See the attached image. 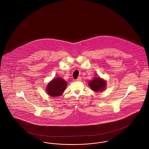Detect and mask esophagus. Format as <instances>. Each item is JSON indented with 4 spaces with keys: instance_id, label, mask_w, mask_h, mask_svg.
<instances>
[{
    "instance_id": "34e87169",
    "label": "esophagus",
    "mask_w": 149,
    "mask_h": 149,
    "mask_svg": "<svg viewBox=\"0 0 149 149\" xmlns=\"http://www.w3.org/2000/svg\"><path fill=\"white\" fill-rule=\"evenodd\" d=\"M81 80V77H78V78L77 79V81H80Z\"/></svg>"
}]
</instances>
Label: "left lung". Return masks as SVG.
I'll use <instances>...</instances> for the list:
<instances>
[{
	"label": "left lung",
	"instance_id": "obj_1",
	"mask_svg": "<svg viewBox=\"0 0 149 149\" xmlns=\"http://www.w3.org/2000/svg\"><path fill=\"white\" fill-rule=\"evenodd\" d=\"M88 84L92 90L95 92L102 91L106 86L105 81L99 77L95 78Z\"/></svg>",
	"mask_w": 149,
	"mask_h": 149
}]
</instances>
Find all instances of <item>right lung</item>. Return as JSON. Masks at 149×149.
Here are the masks:
<instances>
[{
	"instance_id": "add662e5",
	"label": "right lung",
	"mask_w": 149,
	"mask_h": 149,
	"mask_svg": "<svg viewBox=\"0 0 149 149\" xmlns=\"http://www.w3.org/2000/svg\"><path fill=\"white\" fill-rule=\"evenodd\" d=\"M67 86V82L61 78H54L47 86L46 91L53 97L60 96L62 95Z\"/></svg>"
}]
</instances>
